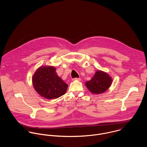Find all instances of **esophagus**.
I'll return each mask as SVG.
<instances>
[{"mask_svg":"<svg viewBox=\"0 0 147 147\" xmlns=\"http://www.w3.org/2000/svg\"><path fill=\"white\" fill-rule=\"evenodd\" d=\"M81 79L80 78H74L72 79V81H80Z\"/></svg>","mask_w":147,"mask_h":147,"instance_id":"esophagus-1","label":"esophagus"}]
</instances>
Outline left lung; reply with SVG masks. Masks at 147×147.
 <instances>
[{
  "label": "left lung",
  "mask_w": 147,
  "mask_h": 147,
  "mask_svg": "<svg viewBox=\"0 0 147 147\" xmlns=\"http://www.w3.org/2000/svg\"><path fill=\"white\" fill-rule=\"evenodd\" d=\"M113 79L109 74L98 70L91 80L86 82L85 85L92 93L98 94L106 92L111 85Z\"/></svg>",
  "instance_id": "obj_1"
}]
</instances>
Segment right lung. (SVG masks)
Returning <instances> with one entry per match:
<instances>
[{
  "label": "right lung",
  "instance_id": "add662e5",
  "mask_svg": "<svg viewBox=\"0 0 147 147\" xmlns=\"http://www.w3.org/2000/svg\"><path fill=\"white\" fill-rule=\"evenodd\" d=\"M32 83L36 91L48 100L63 96L68 88V85L58 76L54 66L40 67L33 75Z\"/></svg>",
  "mask_w": 147,
  "mask_h": 147
}]
</instances>
